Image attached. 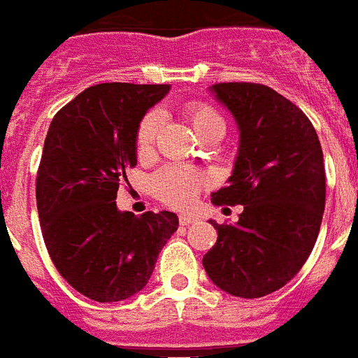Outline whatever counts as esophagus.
<instances>
[{
  "label": "esophagus",
  "mask_w": 358,
  "mask_h": 358,
  "mask_svg": "<svg viewBox=\"0 0 358 358\" xmlns=\"http://www.w3.org/2000/svg\"><path fill=\"white\" fill-rule=\"evenodd\" d=\"M194 222H197V218L194 214H181V216H179V224L181 225H190L194 224Z\"/></svg>",
  "instance_id": "esophagus-1"
}]
</instances>
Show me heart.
<instances>
[{
  "instance_id": "b5f03b06",
  "label": "heart",
  "mask_w": 358,
  "mask_h": 358,
  "mask_svg": "<svg viewBox=\"0 0 358 358\" xmlns=\"http://www.w3.org/2000/svg\"><path fill=\"white\" fill-rule=\"evenodd\" d=\"M188 118L199 138L207 134H224L225 120L214 107L207 103H192L188 107ZM161 114L153 110L142 118L136 131V151L148 155L155 142L157 131L161 127ZM203 187V176L185 166H166L153 177V190L162 201L173 207H187L194 201Z\"/></svg>"
}]
</instances>
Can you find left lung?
<instances>
[{
    "label": "left lung",
    "mask_w": 358,
    "mask_h": 358,
    "mask_svg": "<svg viewBox=\"0 0 358 358\" xmlns=\"http://www.w3.org/2000/svg\"><path fill=\"white\" fill-rule=\"evenodd\" d=\"M210 96L238 127V153L214 203L244 205L236 224H210L218 240L203 266L236 297L285 287L313 251L325 208V166L318 134L287 98L255 83H220Z\"/></svg>",
    "instance_id": "1"
}]
</instances>
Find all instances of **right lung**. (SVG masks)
<instances>
[{
  "label": "right lung",
  "mask_w": 358,
  "mask_h": 358,
  "mask_svg": "<svg viewBox=\"0 0 358 358\" xmlns=\"http://www.w3.org/2000/svg\"><path fill=\"white\" fill-rule=\"evenodd\" d=\"M170 85L101 83L55 114L36 176V208L53 264L83 296L138 294L179 227L177 214L120 210L116 192L136 166V131Z\"/></svg>",
  "instance_id": "1"
}]
</instances>
